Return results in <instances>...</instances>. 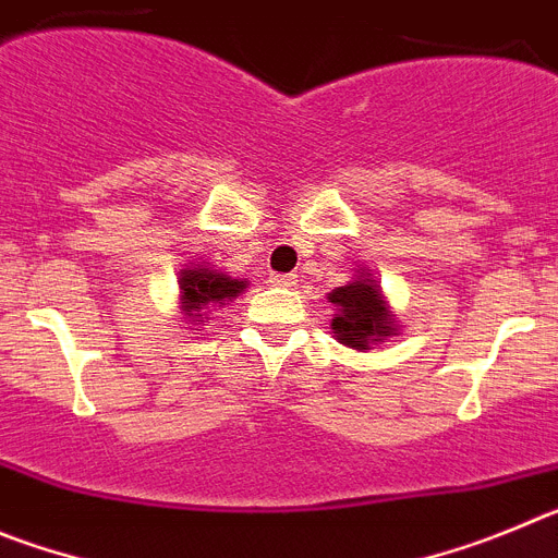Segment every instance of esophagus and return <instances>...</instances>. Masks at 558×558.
<instances>
[{"instance_id":"obj_1","label":"esophagus","mask_w":558,"mask_h":558,"mask_svg":"<svg viewBox=\"0 0 558 558\" xmlns=\"http://www.w3.org/2000/svg\"><path fill=\"white\" fill-rule=\"evenodd\" d=\"M269 283L278 286V289H291V286H298L294 275H269Z\"/></svg>"}]
</instances>
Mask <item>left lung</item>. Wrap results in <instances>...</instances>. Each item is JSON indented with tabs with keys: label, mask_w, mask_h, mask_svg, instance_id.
Segmentation results:
<instances>
[{
	"label": "left lung",
	"mask_w": 558,
	"mask_h": 558,
	"mask_svg": "<svg viewBox=\"0 0 558 558\" xmlns=\"http://www.w3.org/2000/svg\"><path fill=\"white\" fill-rule=\"evenodd\" d=\"M330 303L336 305V316L330 328L341 344L353 350H369L373 344L384 341L386 336H395V319L380 298V289L369 272H361L359 278L350 280L348 286H339L328 294Z\"/></svg>",
	"instance_id": "obj_1"
}]
</instances>
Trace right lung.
Wrapping results in <instances>:
<instances>
[{"label":"right lung","mask_w":558,"mask_h":558,"mask_svg":"<svg viewBox=\"0 0 558 558\" xmlns=\"http://www.w3.org/2000/svg\"><path fill=\"white\" fill-rule=\"evenodd\" d=\"M180 303L189 319L194 323H203V314L199 311L208 308V305H225V300L239 298L244 289H247V280L230 278V275L219 272V269L203 267V264H194V267L180 269Z\"/></svg>","instance_id":"add662e5"}]
</instances>
